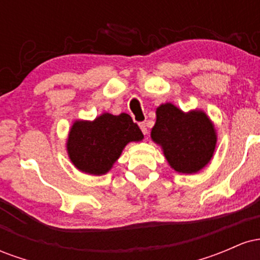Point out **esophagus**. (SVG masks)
<instances>
[{"instance_id": "1", "label": "esophagus", "mask_w": 260, "mask_h": 260, "mask_svg": "<svg viewBox=\"0 0 260 260\" xmlns=\"http://www.w3.org/2000/svg\"><path fill=\"white\" fill-rule=\"evenodd\" d=\"M139 127H140V129H142L143 134H147L148 133V128H147V124H145V122H140Z\"/></svg>"}]
</instances>
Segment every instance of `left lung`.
Here are the masks:
<instances>
[{
	"label": "left lung",
	"mask_w": 260,
	"mask_h": 260,
	"mask_svg": "<svg viewBox=\"0 0 260 260\" xmlns=\"http://www.w3.org/2000/svg\"><path fill=\"white\" fill-rule=\"evenodd\" d=\"M151 139L161 145L170 166L182 174L204 168L216 145L215 129L204 112L184 113L172 104L157 107Z\"/></svg>",
	"instance_id": "8db88e82"
}]
</instances>
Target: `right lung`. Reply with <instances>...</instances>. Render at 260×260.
<instances>
[{"label": "right lung", "mask_w": 260, "mask_h": 260, "mask_svg": "<svg viewBox=\"0 0 260 260\" xmlns=\"http://www.w3.org/2000/svg\"><path fill=\"white\" fill-rule=\"evenodd\" d=\"M142 139V131L129 115L104 113L92 122H74L67 150L71 161L80 171L103 175L112 168L127 143Z\"/></svg>", "instance_id": "add662e5"}]
</instances>
